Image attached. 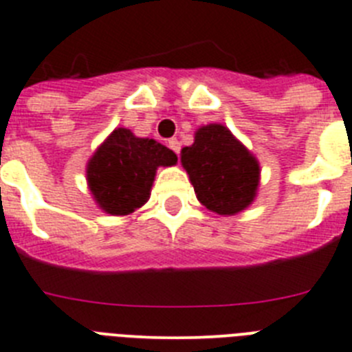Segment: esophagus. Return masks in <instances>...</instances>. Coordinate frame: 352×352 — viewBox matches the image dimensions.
<instances>
[{
    "label": "esophagus",
    "instance_id": "esophagus-1",
    "mask_svg": "<svg viewBox=\"0 0 352 352\" xmlns=\"http://www.w3.org/2000/svg\"><path fill=\"white\" fill-rule=\"evenodd\" d=\"M168 147L172 148V151L177 154V156H179V154H180V142L177 140V138H170V140H168Z\"/></svg>",
    "mask_w": 352,
    "mask_h": 352
}]
</instances>
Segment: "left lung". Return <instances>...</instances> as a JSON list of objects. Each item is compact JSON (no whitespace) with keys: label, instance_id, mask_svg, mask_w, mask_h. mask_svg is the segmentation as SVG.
I'll return each instance as SVG.
<instances>
[{"label":"left lung","instance_id":"1","mask_svg":"<svg viewBox=\"0 0 352 352\" xmlns=\"http://www.w3.org/2000/svg\"><path fill=\"white\" fill-rule=\"evenodd\" d=\"M180 161L196 196L208 210L233 215L254 199L259 182L258 161L224 126L199 128L195 144L182 148Z\"/></svg>","mask_w":352,"mask_h":352}]
</instances>
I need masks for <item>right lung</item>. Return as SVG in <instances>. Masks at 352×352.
<instances>
[{
	"instance_id": "add662e5",
	"label": "right lung",
	"mask_w": 352,
	"mask_h": 352,
	"mask_svg": "<svg viewBox=\"0 0 352 352\" xmlns=\"http://www.w3.org/2000/svg\"><path fill=\"white\" fill-rule=\"evenodd\" d=\"M177 156L153 138H137L119 128L103 142L87 164V182L101 208L126 215L148 199L157 166H172Z\"/></svg>"
}]
</instances>
